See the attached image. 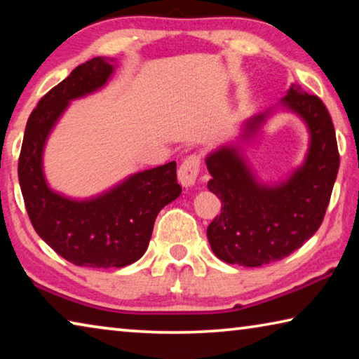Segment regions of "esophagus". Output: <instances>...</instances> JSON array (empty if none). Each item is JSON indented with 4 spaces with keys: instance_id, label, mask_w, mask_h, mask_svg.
I'll return each instance as SVG.
<instances>
[{
    "instance_id": "obj_1",
    "label": "esophagus",
    "mask_w": 359,
    "mask_h": 359,
    "mask_svg": "<svg viewBox=\"0 0 359 359\" xmlns=\"http://www.w3.org/2000/svg\"><path fill=\"white\" fill-rule=\"evenodd\" d=\"M198 170H201V157L192 154L186 157L178 168V181L183 187H191L196 184Z\"/></svg>"
}]
</instances>
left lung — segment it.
Returning a JSON list of instances; mask_svg holds the SVG:
<instances>
[{"label":"left lung","mask_w":359,"mask_h":359,"mask_svg":"<svg viewBox=\"0 0 359 359\" xmlns=\"http://www.w3.org/2000/svg\"><path fill=\"white\" fill-rule=\"evenodd\" d=\"M308 130L303 162L278 183H263L245 156L278 107L252 115L236 141L205 157L212 180L208 189L222 198V213L208 224L207 237L219 260L241 266H262L290 255L316 233L327 210L339 173L335 130L321 99L297 83L280 99Z\"/></svg>","instance_id":"1"}]
</instances>
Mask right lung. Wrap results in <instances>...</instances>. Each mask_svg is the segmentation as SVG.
<instances>
[{"instance_id": "obj_1", "label": "right lung", "mask_w": 359, "mask_h": 359, "mask_svg": "<svg viewBox=\"0 0 359 359\" xmlns=\"http://www.w3.org/2000/svg\"><path fill=\"white\" fill-rule=\"evenodd\" d=\"M115 59L95 57L72 70L30 114L19 157V184L33 228L65 260L86 268H123L144 255L158 212L181 194L176 162L126 176L101 194L75 198L48 184L43 154L75 99L107 85Z\"/></svg>"}]
</instances>
